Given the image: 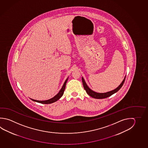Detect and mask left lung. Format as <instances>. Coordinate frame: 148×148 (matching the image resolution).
Listing matches in <instances>:
<instances>
[{"mask_svg": "<svg viewBox=\"0 0 148 148\" xmlns=\"http://www.w3.org/2000/svg\"><path fill=\"white\" fill-rule=\"evenodd\" d=\"M125 78H126V76L125 77L124 80L122 81V82L121 84L117 88L114 89V90L108 92H106V93H97L96 92L93 91V90H92L91 89H90L89 86H87L86 82H85L83 77H82V83H83V85H84V89L86 91V93H88V95H89L92 97H93L94 99H105V98H106L108 97H110L112 95H113V94L115 93L116 92L118 91V90L121 88L122 86H123V85L124 84V82L125 80Z\"/></svg>", "mask_w": 148, "mask_h": 148, "instance_id": "left-lung-1", "label": "left lung"}]
</instances>
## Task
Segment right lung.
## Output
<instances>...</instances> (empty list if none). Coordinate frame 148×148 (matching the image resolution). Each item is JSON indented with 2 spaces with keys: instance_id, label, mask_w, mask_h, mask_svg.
I'll return each mask as SVG.
<instances>
[{
  "instance_id": "obj_1",
  "label": "right lung",
  "mask_w": 148,
  "mask_h": 148,
  "mask_svg": "<svg viewBox=\"0 0 148 148\" xmlns=\"http://www.w3.org/2000/svg\"><path fill=\"white\" fill-rule=\"evenodd\" d=\"M68 79V78H67V79L64 81V85H63V86L62 87V89H60V90L59 91V92L55 97H53V98H51V99L45 100V101H38V100H35V99H30L32 100L33 101L40 103H42V104H51V103L55 102L57 100H58L62 96V95L64 94V89H65V88H66V83L67 82Z\"/></svg>"
}]
</instances>
